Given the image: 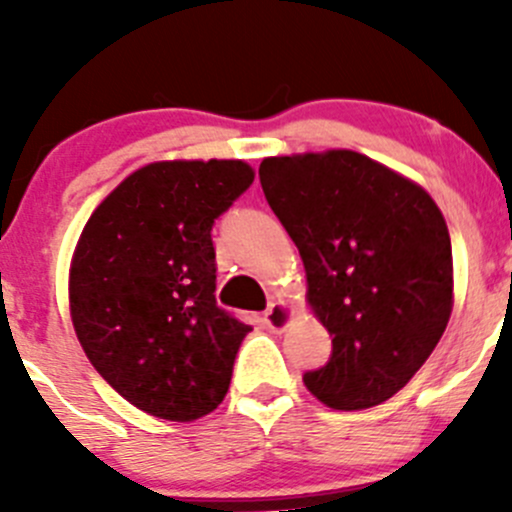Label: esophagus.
<instances>
[{"mask_svg": "<svg viewBox=\"0 0 512 512\" xmlns=\"http://www.w3.org/2000/svg\"><path fill=\"white\" fill-rule=\"evenodd\" d=\"M292 319H294L292 304L280 302V299L272 302L265 312V324L272 329V332H282V329H287L289 324H292Z\"/></svg>", "mask_w": 512, "mask_h": 512, "instance_id": "34e87169", "label": "esophagus"}]
</instances>
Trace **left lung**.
Masks as SVG:
<instances>
[{"label": "left lung", "instance_id": "8db88e82", "mask_svg": "<svg viewBox=\"0 0 512 512\" xmlns=\"http://www.w3.org/2000/svg\"><path fill=\"white\" fill-rule=\"evenodd\" d=\"M260 183L304 262L309 309L332 337V359L304 386L337 411L384 404L451 319L443 213L414 180L347 148L265 158Z\"/></svg>", "mask_w": 512, "mask_h": 512}]
</instances>
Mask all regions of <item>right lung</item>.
I'll list each match as a JSON object with an SVG mask.
<instances>
[{
	"mask_svg": "<svg viewBox=\"0 0 512 512\" xmlns=\"http://www.w3.org/2000/svg\"><path fill=\"white\" fill-rule=\"evenodd\" d=\"M255 180L245 160H156L91 213L69 312L94 369L128 404L188 423L223 404L250 324L215 302L210 230Z\"/></svg>",
	"mask_w": 512,
	"mask_h": 512,
	"instance_id": "obj_1",
	"label": "right lung"
}]
</instances>
